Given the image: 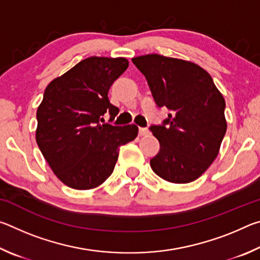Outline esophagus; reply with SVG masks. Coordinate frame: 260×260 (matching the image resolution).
<instances>
[{
	"mask_svg": "<svg viewBox=\"0 0 260 260\" xmlns=\"http://www.w3.org/2000/svg\"><path fill=\"white\" fill-rule=\"evenodd\" d=\"M149 133H150V132H149L148 128H143V127H140V128H139V135L140 136H146Z\"/></svg>",
	"mask_w": 260,
	"mask_h": 260,
	"instance_id": "34e87169",
	"label": "esophagus"
}]
</instances>
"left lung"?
Returning <instances> with one entry per match:
<instances>
[{"mask_svg":"<svg viewBox=\"0 0 260 260\" xmlns=\"http://www.w3.org/2000/svg\"><path fill=\"white\" fill-rule=\"evenodd\" d=\"M159 108L170 110L150 126L159 152L150 159L158 177L172 183L195 181L217 158L226 134L225 100L210 74L191 61L150 54L132 59Z\"/></svg>","mask_w":260,"mask_h":260,"instance_id":"1","label":"left lung"}]
</instances>
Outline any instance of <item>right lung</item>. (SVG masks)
I'll use <instances>...</instances> for the list:
<instances>
[{"instance_id": "add662e5", "label": "right lung", "mask_w": 260, "mask_h": 260, "mask_svg": "<svg viewBox=\"0 0 260 260\" xmlns=\"http://www.w3.org/2000/svg\"><path fill=\"white\" fill-rule=\"evenodd\" d=\"M127 68L124 57H89L46 88L35 139L52 172L70 188L102 184L113 172L119 147L138 136L135 125L102 124L105 113L113 120L119 112L108 93Z\"/></svg>"}]
</instances>
